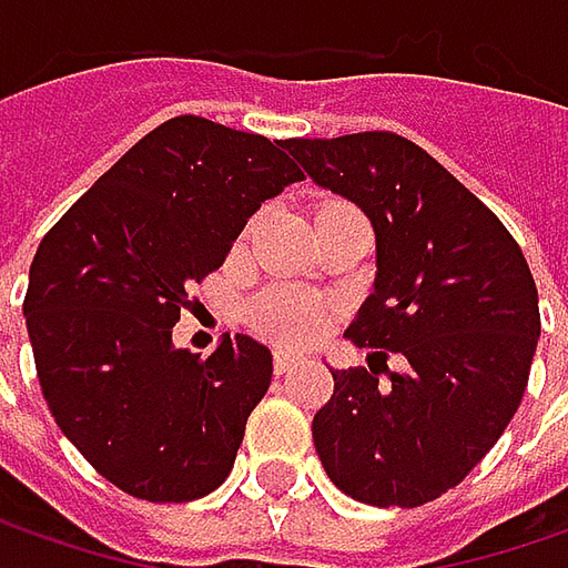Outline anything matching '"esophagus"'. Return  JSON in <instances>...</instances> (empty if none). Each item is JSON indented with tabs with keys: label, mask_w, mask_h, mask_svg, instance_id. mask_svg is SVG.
Returning a JSON list of instances; mask_svg holds the SVG:
<instances>
[{
	"label": "esophagus",
	"mask_w": 568,
	"mask_h": 568,
	"mask_svg": "<svg viewBox=\"0 0 568 568\" xmlns=\"http://www.w3.org/2000/svg\"><path fill=\"white\" fill-rule=\"evenodd\" d=\"M296 363H300V357H296V354H287V351H274V373H277V376L291 373Z\"/></svg>",
	"instance_id": "esophagus-1"
}]
</instances>
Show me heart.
Instances as JSON below:
<instances>
[{"label": "heart", "instance_id": "heart-1", "mask_svg": "<svg viewBox=\"0 0 568 568\" xmlns=\"http://www.w3.org/2000/svg\"><path fill=\"white\" fill-rule=\"evenodd\" d=\"M250 325L274 344L300 347L328 328V306L318 296L294 287H272L250 306Z\"/></svg>", "mask_w": 568, "mask_h": 568}]
</instances>
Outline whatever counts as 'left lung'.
Returning a JSON list of instances; mask_svg holds the SVG:
<instances>
[{
	"instance_id": "left-lung-1",
	"label": "left lung",
	"mask_w": 568,
	"mask_h": 568,
	"mask_svg": "<svg viewBox=\"0 0 568 568\" xmlns=\"http://www.w3.org/2000/svg\"><path fill=\"white\" fill-rule=\"evenodd\" d=\"M287 148L376 230V287L344 332L369 347V369H332L335 392L313 417L318 462L366 506L433 503L521 404L540 335L531 268L503 221L420 144L354 132ZM392 353L402 374L387 369Z\"/></svg>"
}]
</instances>
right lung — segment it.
<instances>
[{
    "label": "right lung",
    "instance_id": "add662e5",
    "mask_svg": "<svg viewBox=\"0 0 568 568\" xmlns=\"http://www.w3.org/2000/svg\"><path fill=\"white\" fill-rule=\"evenodd\" d=\"M303 180L284 144L176 116L132 144L40 240L24 294L37 379L65 439L122 493L189 503L227 480L272 351L173 347L189 287L255 207Z\"/></svg>",
    "mask_w": 568,
    "mask_h": 568
}]
</instances>
